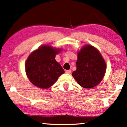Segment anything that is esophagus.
I'll use <instances>...</instances> for the list:
<instances>
[{"instance_id":"34e87169","label":"esophagus","mask_w":127,"mask_h":127,"mask_svg":"<svg viewBox=\"0 0 127 127\" xmlns=\"http://www.w3.org/2000/svg\"><path fill=\"white\" fill-rule=\"evenodd\" d=\"M65 73H67V74H70V73H71V70H66L65 71Z\"/></svg>"}]
</instances>
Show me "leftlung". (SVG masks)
I'll list each match as a JSON object with an SVG mask.
<instances>
[{
	"label": "left lung",
	"instance_id": "8db88e82",
	"mask_svg": "<svg viewBox=\"0 0 127 127\" xmlns=\"http://www.w3.org/2000/svg\"><path fill=\"white\" fill-rule=\"evenodd\" d=\"M106 71V62L100 52L93 46L86 45L78 52L76 70L72 75L80 86L90 89L101 82Z\"/></svg>",
	"mask_w": 127,
	"mask_h": 127
}]
</instances>
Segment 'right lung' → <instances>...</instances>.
<instances>
[{
    "label": "right lung",
    "mask_w": 127,
    "mask_h": 127,
    "mask_svg": "<svg viewBox=\"0 0 127 127\" xmlns=\"http://www.w3.org/2000/svg\"><path fill=\"white\" fill-rule=\"evenodd\" d=\"M62 51L49 45L39 47L30 54L25 64L26 73L31 83L41 89H48L64 73L55 56Z\"/></svg>",
    "instance_id": "add662e5"
}]
</instances>
